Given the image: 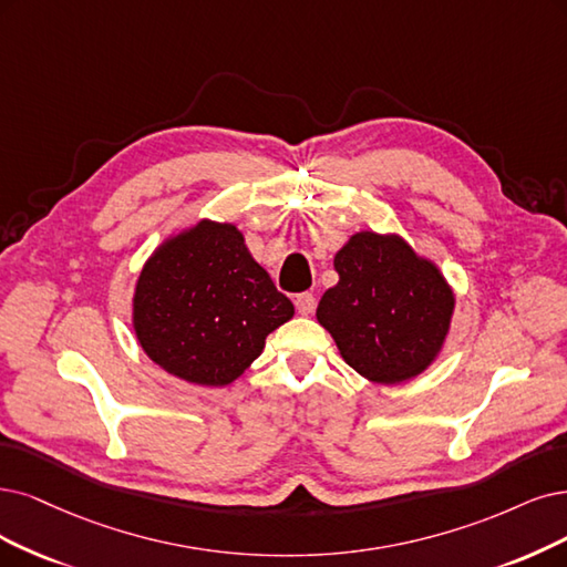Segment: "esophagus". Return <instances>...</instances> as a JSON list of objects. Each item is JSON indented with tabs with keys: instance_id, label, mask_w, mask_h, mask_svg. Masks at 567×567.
I'll use <instances>...</instances> for the list:
<instances>
[{
	"instance_id": "1",
	"label": "esophagus",
	"mask_w": 567,
	"mask_h": 567,
	"mask_svg": "<svg viewBox=\"0 0 567 567\" xmlns=\"http://www.w3.org/2000/svg\"><path fill=\"white\" fill-rule=\"evenodd\" d=\"M295 303H297V310L301 312V316H310V312L316 310L318 299H316V295H310V291H303V295H297Z\"/></svg>"
}]
</instances>
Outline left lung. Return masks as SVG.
Returning a JSON list of instances; mask_svg holds the SVG:
<instances>
[{
  "label": "left lung",
  "instance_id": "8db88e82",
  "mask_svg": "<svg viewBox=\"0 0 567 567\" xmlns=\"http://www.w3.org/2000/svg\"><path fill=\"white\" fill-rule=\"evenodd\" d=\"M333 268L339 285L320 299L318 322L341 358L385 385L425 371L444 346L455 306L436 266L402 238L362 230L337 251Z\"/></svg>",
  "mask_w": 567,
  "mask_h": 567
}]
</instances>
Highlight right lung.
I'll return each instance as SVG.
<instances>
[{
  "mask_svg": "<svg viewBox=\"0 0 567 567\" xmlns=\"http://www.w3.org/2000/svg\"><path fill=\"white\" fill-rule=\"evenodd\" d=\"M295 306L251 259L234 224L198 221L140 272L133 322L150 358L196 385H228Z\"/></svg>",
  "mask_w": 567,
  "mask_h": 567,
  "instance_id": "1",
  "label": "right lung"
}]
</instances>
